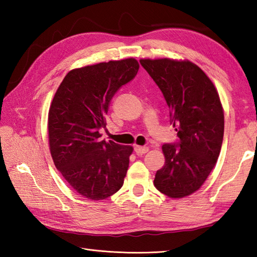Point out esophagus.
Listing matches in <instances>:
<instances>
[{
	"label": "esophagus",
	"mask_w": 257,
	"mask_h": 257,
	"mask_svg": "<svg viewBox=\"0 0 257 257\" xmlns=\"http://www.w3.org/2000/svg\"><path fill=\"white\" fill-rule=\"evenodd\" d=\"M148 151H149L148 147H141V146H136L135 147V152L138 156H143V155L147 154V152H148Z\"/></svg>",
	"instance_id": "obj_1"
}]
</instances>
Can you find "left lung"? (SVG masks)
Returning a JSON list of instances; mask_svg holds the SVG:
<instances>
[{
	"label": "left lung",
	"mask_w": 257,
	"mask_h": 257,
	"mask_svg": "<svg viewBox=\"0 0 257 257\" xmlns=\"http://www.w3.org/2000/svg\"><path fill=\"white\" fill-rule=\"evenodd\" d=\"M140 64L162 91L179 143L165 144V166L154 184L181 199L198 191L215 167L224 135V111L214 84L198 65L170 58H143Z\"/></svg>",
	"instance_id": "obj_1"
}]
</instances>
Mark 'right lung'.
<instances>
[{"instance_id":"obj_1","label":"right lung","mask_w":257,"mask_h":257,"mask_svg":"<svg viewBox=\"0 0 257 257\" xmlns=\"http://www.w3.org/2000/svg\"><path fill=\"white\" fill-rule=\"evenodd\" d=\"M135 58L72 69L59 85L48 111V143L54 165L76 192L105 200L122 187L132 146L100 140L109 103L135 78Z\"/></svg>"}]
</instances>
